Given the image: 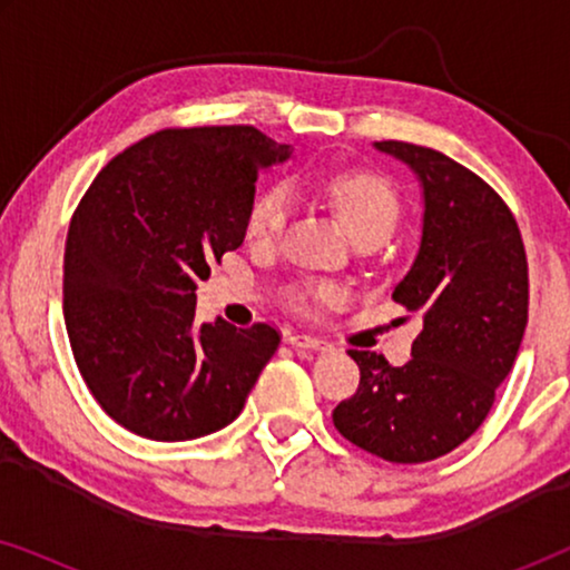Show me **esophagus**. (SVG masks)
Returning a JSON list of instances; mask_svg holds the SVG:
<instances>
[{"instance_id":"1","label":"esophagus","mask_w":570,"mask_h":570,"mask_svg":"<svg viewBox=\"0 0 570 570\" xmlns=\"http://www.w3.org/2000/svg\"><path fill=\"white\" fill-rule=\"evenodd\" d=\"M287 342H291V345L298 347V350H318V353H324V350L332 347L326 340L314 337V334H303V332L287 334Z\"/></svg>"}]
</instances>
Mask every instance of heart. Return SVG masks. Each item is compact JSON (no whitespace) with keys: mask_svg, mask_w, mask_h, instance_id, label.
Listing matches in <instances>:
<instances>
[{"mask_svg":"<svg viewBox=\"0 0 570 570\" xmlns=\"http://www.w3.org/2000/svg\"><path fill=\"white\" fill-rule=\"evenodd\" d=\"M316 191L330 202L334 213L355 240H386L402 217L400 194L384 176L371 170H340L322 176ZM291 191L285 186H272L252 202L246 215V240L254 248H272L283 236L291 220ZM340 298V287L330 283L298 285L287 291L293 308L306 311L316 303H332Z\"/></svg>","mask_w":570,"mask_h":570,"instance_id":"b5f03b06","label":"heart"}]
</instances>
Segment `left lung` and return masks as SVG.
<instances>
[{
	"instance_id": "8db88e82",
	"label": "left lung",
	"mask_w": 570,
	"mask_h": 570,
	"mask_svg": "<svg viewBox=\"0 0 570 570\" xmlns=\"http://www.w3.org/2000/svg\"><path fill=\"white\" fill-rule=\"evenodd\" d=\"M423 184V240L392 298L423 316L412 357L347 350L361 384L332 412L357 449L420 464L454 451L482 425L519 355L529 316V267L517 217L493 186L431 147L376 142Z\"/></svg>"
}]
</instances>
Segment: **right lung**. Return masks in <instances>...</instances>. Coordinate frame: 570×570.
<instances>
[{
	"label": "right lung",
	"instance_id": "obj_1",
	"mask_svg": "<svg viewBox=\"0 0 570 570\" xmlns=\"http://www.w3.org/2000/svg\"><path fill=\"white\" fill-rule=\"evenodd\" d=\"M287 158L244 124L174 127L92 178L67 233L65 324L80 376L121 428L191 441L244 410L279 332L197 326V285L244 244L259 170Z\"/></svg>",
	"mask_w": 570,
	"mask_h": 570
}]
</instances>
